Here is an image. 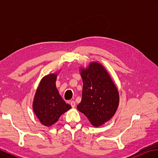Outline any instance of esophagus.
<instances>
[{
  "mask_svg": "<svg viewBox=\"0 0 158 158\" xmlns=\"http://www.w3.org/2000/svg\"><path fill=\"white\" fill-rule=\"evenodd\" d=\"M70 105H71L72 107H73V108H74V107H75V106H76V103H75V102H74V101H72V102H70Z\"/></svg>",
  "mask_w": 158,
  "mask_h": 158,
  "instance_id": "esophagus-1",
  "label": "esophagus"
}]
</instances>
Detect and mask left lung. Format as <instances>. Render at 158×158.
I'll return each mask as SVG.
<instances>
[{"mask_svg": "<svg viewBox=\"0 0 158 158\" xmlns=\"http://www.w3.org/2000/svg\"><path fill=\"white\" fill-rule=\"evenodd\" d=\"M83 80L82 101L77 106L92 125L98 127L107 122L118 106V89L103 66L97 62L81 69Z\"/></svg>", "mask_w": 158, "mask_h": 158, "instance_id": "8db88e82", "label": "left lung"}]
</instances>
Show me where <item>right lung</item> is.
Segmentation results:
<instances>
[{
	"instance_id": "right-lung-1",
	"label": "right lung",
	"mask_w": 158,
	"mask_h": 158,
	"mask_svg": "<svg viewBox=\"0 0 158 158\" xmlns=\"http://www.w3.org/2000/svg\"><path fill=\"white\" fill-rule=\"evenodd\" d=\"M56 74L44 76L38 86L33 102V109L41 123L46 127L53 125L61 114L71 108L60 95L56 88Z\"/></svg>"
}]
</instances>
